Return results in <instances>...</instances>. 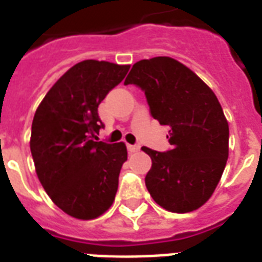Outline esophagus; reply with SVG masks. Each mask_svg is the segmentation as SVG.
Here are the masks:
<instances>
[{
  "mask_svg": "<svg viewBox=\"0 0 262 262\" xmlns=\"http://www.w3.org/2000/svg\"><path fill=\"white\" fill-rule=\"evenodd\" d=\"M127 150H129V153H136L140 150V146L139 144H127Z\"/></svg>",
  "mask_w": 262,
  "mask_h": 262,
  "instance_id": "obj_1",
  "label": "esophagus"
}]
</instances>
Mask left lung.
Segmentation results:
<instances>
[{"label": "left lung", "instance_id": "1", "mask_svg": "<svg viewBox=\"0 0 262 262\" xmlns=\"http://www.w3.org/2000/svg\"><path fill=\"white\" fill-rule=\"evenodd\" d=\"M135 84L150 114L170 126L171 150L142 147L151 159L146 187L156 203L176 213L201 208L212 196L229 157V123L213 91L171 57L133 64L125 85Z\"/></svg>", "mask_w": 262, "mask_h": 262}]
</instances>
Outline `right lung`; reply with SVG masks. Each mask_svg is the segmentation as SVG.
I'll return each instance as SVG.
<instances>
[{
    "label": "right lung",
    "instance_id": "obj_1",
    "mask_svg": "<svg viewBox=\"0 0 262 262\" xmlns=\"http://www.w3.org/2000/svg\"><path fill=\"white\" fill-rule=\"evenodd\" d=\"M130 66L84 60L60 77L36 109L31 151L50 199L75 219L101 216L114 203L125 143L98 142V106Z\"/></svg>",
    "mask_w": 262,
    "mask_h": 262
}]
</instances>
